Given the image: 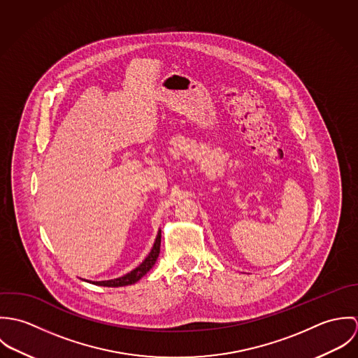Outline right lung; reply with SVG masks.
Returning <instances> with one entry per match:
<instances>
[{
    "instance_id": "obj_1",
    "label": "right lung",
    "mask_w": 358,
    "mask_h": 358,
    "mask_svg": "<svg viewBox=\"0 0 358 358\" xmlns=\"http://www.w3.org/2000/svg\"><path fill=\"white\" fill-rule=\"evenodd\" d=\"M159 245H161V230H158L157 233V237H155V241H154L153 248L152 251L149 252V255L145 257V260L138 266L135 267L132 271L127 273L125 275L122 277H118V278H114V280H107V281H88V282H92L95 285H101V287H125V285H132L135 282H138L145 274L149 273V270L154 266V263L157 262V257L159 254ZM85 281V280H84Z\"/></svg>"
}]
</instances>
